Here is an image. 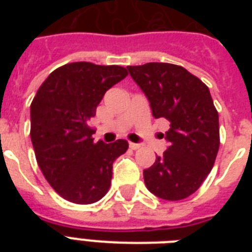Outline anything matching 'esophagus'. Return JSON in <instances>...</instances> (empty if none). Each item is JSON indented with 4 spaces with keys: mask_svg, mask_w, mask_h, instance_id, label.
Segmentation results:
<instances>
[{
    "mask_svg": "<svg viewBox=\"0 0 252 252\" xmlns=\"http://www.w3.org/2000/svg\"><path fill=\"white\" fill-rule=\"evenodd\" d=\"M140 144H134V142H129V148L132 150H136V149H138V148H140Z\"/></svg>",
    "mask_w": 252,
    "mask_h": 252,
    "instance_id": "34e87169",
    "label": "esophagus"
}]
</instances>
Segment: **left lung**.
<instances>
[{
    "label": "left lung",
    "mask_w": 252,
    "mask_h": 252,
    "mask_svg": "<svg viewBox=\"0 0 252 252\" xmlns=\"http://www.w3.org/2000/svg\"><path fill=\"white\" fill-rule=\"evenodd\" d=\"M126 69L149 99L154 118L170 122L167 150L144 170L146 187L161 199H186L207 179L219 153V112L209 89L180 65L148 63Z\"/></svg>",
    "instance_id": "8db88e82"
}]
</instances>
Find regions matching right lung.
I'll use <instances>...</instances> for the list:
<instances>
[{
  "mask_svg": "<svg viewBox=\"0 0 252 252\" xmlns=\"http://www.w3.org/2000/svg\"><path fill=\"white\" fill-rule=\"evenodd\" d=\"M128 76L118 65L70 63L53 70L31 103V141L43 175L74 204H93L106 195L112 163L128 149L126 140L94 142L89 126L108 89Z\"/></svg>",
  "mask_w": 252,
  "mask_h": 252,
  "instance_id": "1",
  "label": "right lung"
}]
</instances>
